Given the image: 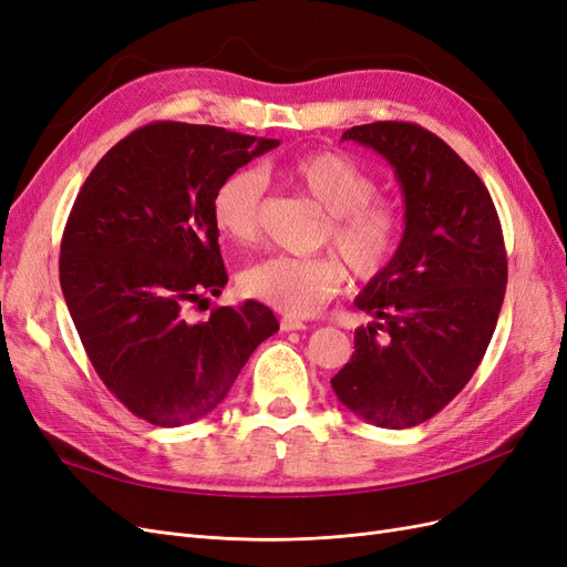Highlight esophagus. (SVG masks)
<instances>
[{"mask_svg": "<svg viewBox=\"0 0 567 567\" xmlns=\"http://www.w3.org/2000/svg\"><path fill=\"white\" fill-rule=\"evenodd\" d=\"M307 323L296 317H284L281 319V331H305Z\"/></svg>", "mask_w": 567, "mask_h": 567, "instance_id": "obj_1", "label": "esophagus"}]
</instances>
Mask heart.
I'll return each instance as SVG.
<instances>
[{
    "label": "heart",
    "mask_w": 567,
    "mask_h": 567,
    "mask_svg": "<svg viewBox=\"0 0 567 567\" xmlns=\"http://www.w3.org/2000/svg\"><path fill=\"white\" fill-rule=\"evenodd\" d=\"M284 177L329 215L319 244L333 255H269L241 274V290L288 317H307L350 279L369 281L390 265L402 241L404 215L379 198V182L340 151H317L284 169ZM262 179L252 169L221 179L213 196V221L221 236L248 246L260 231Z\"/></svg>",
    "instance_id": "heart-1"
}]
</instances>
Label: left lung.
Instances as JSON below:
<instances>
[{"instance_id": "obj_1", "label": "left lung", "mask_w": 567, "mask_h": 567, "mask_svg": "<svg viewBox=\"0 0 567 567\" xmlns=\"http://www.w3.org/2000/svg\"><path fill=\"white\" fill-rule=\"evenodd\" d=\"M383 156L404 196L390 265L354 298L373 317L333 379L336 398L379 427L435 416L471 381L506 293V250L487 186L440 136L411 123L342 132Z\"/></svg>"}]
</instances>
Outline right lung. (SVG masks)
Masks as SVG:
<instances>
[{
    "mask_svg": "<svg viewBox=\"0 0 567 567\" xmlns=\"http://www.w3.org/2000/svg\"><path fill=\"white\" fill-rule=\"evenodd\" d=\"M277 146L167 120L117 142L82 184L61 241V290L99 379L134 416L177 427L210 414L279 331L257 300L186 317L227 286L217 186Z\"/></svg>",
    "mask_w": 567,
    "mask_h": 567,
    "instance_id": "obj_1",
    "label": "right lung"
}]
</instances>
